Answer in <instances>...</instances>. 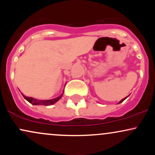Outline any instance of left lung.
Instances as JSON below:
<instances>
[{
	"label": "left lung",
	"mask_w": 155,
	"mask_h": 155,
	"mask_svg": "<svg viewBox=\"0 0 155 155\" xmlns=\"http://www.w3.org/2000/svg\"><path fill=\"white\" fill-rule=\"evenodd\" d=\"M127 97H128V96H127ZM127 97H124V98H123V99H122V100H121V101H120V102H119V103H118V104H120V103H122V102H123V101H124V100H125V99H126V98H127Z\"/></svg>",
	"instance_id": "8db88e82"
}]
</instances>
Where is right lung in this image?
<instances>
[{
	"instance_id": "obj_1",
	"label": "right lung",
	"mask_w": 155,
	"mask_h": 155,
	"mask_svg": "<svg viewBox=\"0 0 155 155\" xmlns=\"http://www.w3.org/2000/svg\"><path fill=\"white\" fill-rule=\"evenodd\" d=\"M22 95L25 100H27L28 102L31 103V104H32L33 105H44V106H50V105L55 104L57 101H58L60 98H61L62 96L63 95V92L61 94V95H60L59 97H56V98L51 99V100H46V101H39V100H37V99L33 98V97H26V96H25L22 93Z\"/></svg>"
}]
</instances>
